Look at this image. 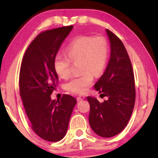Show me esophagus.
Here are the masks:
<instances>
[{
    "label": "esophagus",
    "instance_id": "34e87169",
    "mask_svg": "<svg viewBox=\"0 0 158 158\" xmlns=\"http://www.w3.org/2000/svg\"><path fill=\"white\" fill-rule=\"evenodd\" d=\"M85 98V96L83 95H79V97H77V100L79 101V100H82V99H84Z\"/></svg>",
    "mask_w": 158,
    "mask_h": 158
}]
</instances>
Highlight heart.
<instances>
[{
    "label": "heart",
    "mask_w": 158,
    "mask_h": 158,
    "mask_svg": "<svg viewBox=\"0 0 158 158\" xmlns=\"http://www.w3.org/2000/svg\"><path fill=\"white\" fill-rule=\"evenodd\" d=\"M66 52L67 56L56 54L54 70L59 77L67 78L70 74L71 61L80 60L81 70L84 72L72 77L65 84V88L73 94L86 93L93 84L94 73L99 75L106 68L109 54L108 41L102 36H81L67 46Z\"/></svg>",
    "instance_id": "1"
}]
</instances>
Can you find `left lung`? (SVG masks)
Wrapping results in <instances>:
<instances>
[{
  "mask_svg": "<svg viewBox=\"0 0 158 158\" xmlns=\"http://www.w3.org/2000/svg\"><path fill=\"white\" fill-rule=\"evenodd\" d=\"M110 41V56L104 73L94 88L108 99L99 102L88 97L89 123L97 135L111 137L120 133L128 124L135 102V77L129 56L121 40L106 30Z\"/></svg>",
  "mask_w": 158,
  "mask_h": 158,
  "instance_id": "left-lung-1",
  "label": "left lung"
}]
</instances>
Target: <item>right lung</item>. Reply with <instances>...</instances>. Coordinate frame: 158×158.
<instances>
[{
	"label": "right lung",
	"mask_w": 158,
	"mask_h": 158,
	"mask_svg": "<svg viewBox=\"0 0 158 158\" xmlns=\"http://www.w3.org/2000/svg\"><path fill=\"white\" fill-rule=\"evenodd\" d=\"M73 26L47 30L27 49L19 75L20 95L32 130L50 142L61 140L66 135L77 99L64 94L61 100L50 95L58 85L53 60Z\"/></svg>",
	"instance_id": "obj_1"
}]
</instances>
